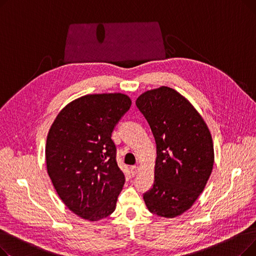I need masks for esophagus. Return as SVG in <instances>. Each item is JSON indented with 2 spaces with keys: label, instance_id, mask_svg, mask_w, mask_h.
<instances>
[{
  "label": "esophagus",
  "instance_id": "obj_1",
  "mask_svg": "<svg viewBox=\"0 0 256 256\" xmlns=\"http://www.w3.org/2000/svg\"><path fill=\"white\" fill-rule=\"evenodd\" d=\"M139 170H140V168L138 166H132L130 167V172H132V176H136V174L139 172Z\"/></svg>",
  "mask_w": 256,
  "mask_h": 256
}]
</instances>
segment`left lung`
Listing matches in <instances>:
<instances>
[{
	"label": "left lung",
	"mask_w": 256,
	"mask_h": 256,
	"mask_svg": "<svg viewBox=\"0 0 256 256\" xmlns=\"http://www.w3.org/2000/svg\"><path fill=\"white\" fill-rule=\"evenodd\" d=\"M156 144L154 182L145 204L160 217L174 218L202 193L214 165V145L204 118L191 102L162 86L137 98Z\"/></svg>",
	"instance_id": "1"
}]
</instances>
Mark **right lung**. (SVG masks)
Here are the masks:
<instances>
[{"label":"right lung","instance_id":"1","mask_svg":"<svg viewBox=\"0 0 256 256\" xmlns=\"http://www.w3.org/2000/svg\"><path fill=\"white\" fill-rule=\"evenodd\" d=\"M130 104L122 93L88 94L63 108L48 130V176L64 204L80 218L98 221L115 210L126 178L112 132Z\"/></svg>","mask_w":256,"mask_h":256}]
</instances>
